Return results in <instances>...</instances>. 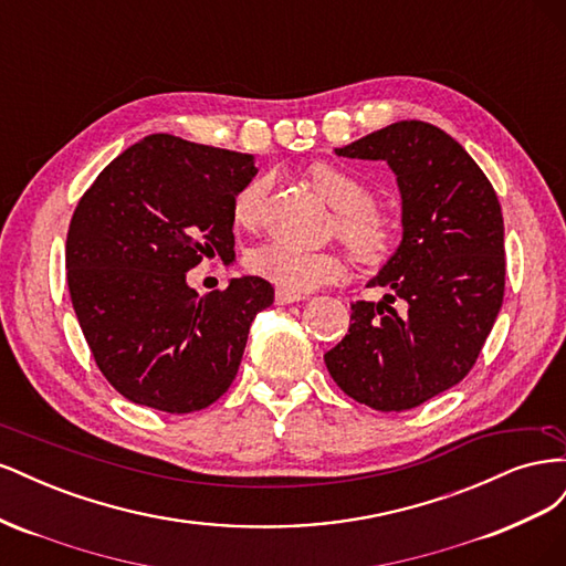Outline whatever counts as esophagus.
<instances>
[{
	"instance_id": "obj_1",
	"label": "esophagus",
	"mask_w": 566,
	"mask_h": 566,
	"mask_svg": "<svg viewBox=\"0 0 566 566\" xmlns=\"http://www.w3.org/2000/svg\"><path fill=\"white\" fill-rule=\"evenodd\" d=\"M304 300V295H297V293H290V290H276V304H293V302H300Z\"/></svg>"
}]
</instances>
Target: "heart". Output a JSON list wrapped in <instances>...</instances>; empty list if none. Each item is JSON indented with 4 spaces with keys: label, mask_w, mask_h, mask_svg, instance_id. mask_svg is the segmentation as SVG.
<instances>
[{
    "label": "heart",
    "mask_w": 566,
    "mask_h": 566,
    "mask_svg": "<svg viewBox=\"0 0 566 566\" xmlns=\"http://www.w3.org/2000/svg\"><path fill=\"white\" fill-rule=\"evenodd\" d=\"M316 193L337 210L335 231L349 252L361 264H380L394 254L401 241V219L382 205L373 202L370 186L333 163H316L306 169ZM266 179H252L238 188L231 202L233 224L254 229L262 219L266 198ZM248 266L256 276L279 285L290 293H312V290L335 281L345 260L335 250H300L285 243H266L250 252Z\"/></svg>",
    "instance_id": "1"
}]
</instances>
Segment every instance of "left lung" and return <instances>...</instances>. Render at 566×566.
Instances as JSON below:
<instances>
[{"mask_svg": "<svg viewBox=\"0 0 566 566\" xmlns=\"http://www.w3.org/2000/svg\"><path fill=\"white\" fill-rule=\"evenodd\" d=\"M385 160L401 191V245L352 304L349 333L325 354L337 387L375 410H408L472 370L505 293L503 212L491 181L451 136L401 119L345 148Z\"/></svg>", "mask_w": 566, "mask_h": 566, "instance_id": "8db88e82", "label": "left lung"}]
</instances>
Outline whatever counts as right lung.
<instances>
[{
    "mask_svg": "<svg viewBox=\"0 0 566 566\" xmlns=\"http://www.w3.org/2000/svg\"><path fill=\"white\" fill-rule=\"evenodd\" d=\"M254 175L248 153L150 134L80 198L67 290L98 370L125 399L193 413L231 387L273 287L243 276L198 295L186 271L205 256L233 260L231 202Z\"/></svg>",
    "mask_w": 566,
    "mask_h": 566,
    "instance_id": "1",
    "label": "right lung"
}]
</instances>
